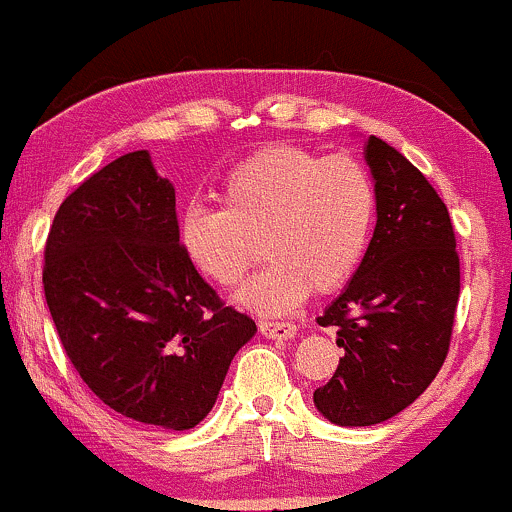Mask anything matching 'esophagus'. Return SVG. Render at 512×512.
<instances>
[{
    "label": "esophagus",
    "instance_id": "esophagus-1",
    "mask_svg": "<svg viewBox=\"0 0 512 512\" xmlns=\"http://www.w3.org/2000/svg\"><path fill=\"white\" fill-rule=\"evenodd\" d=\"M258 332L266 339H295L298 337V327L288 322H258Z\"/></svg>",
    "mask_w": 512,
    "mask_h": 512
}]
</instances>
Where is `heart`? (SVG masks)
I'll list each match as a JSON object with an SVG mask.
<instances>
[{"label":"heart","mask_w":512,"mask_h":512,"mask_svg":"<svg viewBox=\"0 0 512 512\" xmlns=\"http://www.w3.org/2000/svg\"><path fill=\"white\" fill-rule=\"evenodd\" d=\"M222 210L190 205L178 219L185 258L217 288H232L268 258L234 300L261 315H285L315 293H332L354 276L376 219V188L351 156H320L278 144L229 170Z\"/></svg>","instance_id":"obj_1"}]
</instances>
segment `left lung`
Here are the masks:
<instances>
[{"label":"left lung","instance_id":"1","mask_svg":"<svg viewBox=\"0 0 512 512\" xmlns=\"http://www.w3.org/2000/svg\"><path fill=\"white\" fill-rule=\"evenodd\" d=\"M376 229L359 268L320 317L344 356L315 408L339 427L386 422L442 368L459 302V256L447 205L403 153L368 136Z\"/></svg>","mask_w":512,"mask_h":512}]
</instances>
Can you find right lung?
Returning <instances> with one entry per match:
<instances>
[{"mask_svg": "<svg viewBox=\"0 0 512 512\" xmlns=\"http://www.w3.org/2000/svg\"><path fill=\"white\" fill-rule=\"evenodd\" d=\"M43 290L87 388L129 420L190 430L217 403L256 322L190 266L175 188L134 151L65 197L46 241Z\"/></svg>", "mask_w": 512, "mask_h": 512, "instance_id": "obj_1", "label": "right lung"}]
</instances>
